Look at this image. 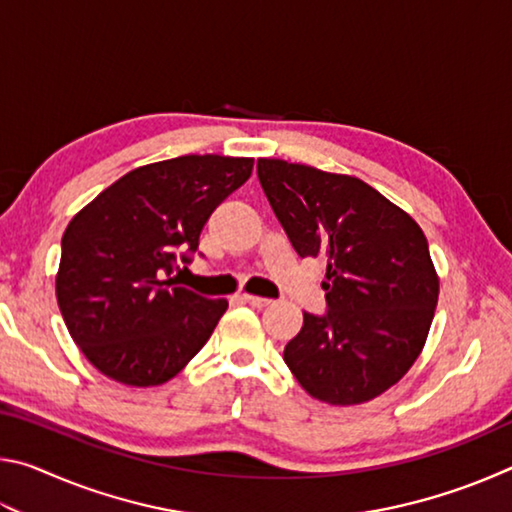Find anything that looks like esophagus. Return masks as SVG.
Instances as JSON below:
<instances>
[{"mask_svg":"<svg viewBox=\"0 0 512 512\" xmlns=\"http://www.w3.org/2000/svg\"><path fill=\"white\" fill-rule=\"evenodd\" d=\"M241 300L244 302H248L250 307H257V309H264V307H268L271 305V300L268 298H259V296H248V293H244V296H241Z\"/></svg>","mask_w":512,"mask_h":512,"instance_id":"34e87169","label":"esophagus"}]
</instances>
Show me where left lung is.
<instances>
[{
    "label": "left lung",
    "instance_id": "obj_1",
    "mask_svg": "<svg viewBox=\"0 0 512 512\" xmlns=\"http://www.w3.org/2000/svg\"><path fill=\"white\" fill-rule=\"evenodd\" d=\"M257 176L300 257L323 255L327 311H305L284 363L320 402H368L397 384L427 341L438 275L420 225L359 178L287 160Z\"/></svg>",
    "mask_w": 512,
    "mask_h": 512
}]
</instances>
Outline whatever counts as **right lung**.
Wrapping results in <instances>:
<instances>
[{
	"label": "right lung",
	"mask_w": 512,
	"mask_h": 512,
	"mask_svg": "<svg viewBox=\"0 0 512 512\" xmlns=\"http://www.w3.org/2000/svg\"><path fill=\"white\" fill-rule=\"evenodd\" d=\"M253 158L180 155L128 171L69 221L56 275L60 314L103 375L126 386L176 377L210 339L228 300L173 282L210 214Z\"/></svg>",
	"instance_id": "1"
}]
</instances>
